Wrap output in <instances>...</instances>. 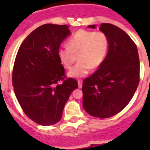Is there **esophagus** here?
<instances>
[{"instance_id":"1","label":"esophagus","mask_w":150,"mask_h":150,"mask_svg":"<svg viewBox=\"0 0 150 150\" xmlns=\"http://www.w3.org/2000/svg\"><path fill=\"white\" fill-rule=\"evenodd\" d=\"M78 85H79V88H82V79L78 80Z\"/></svg>"}]
</instances>
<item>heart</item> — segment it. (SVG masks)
I'll return each instance as SVG.
<instances>
[{
	"label": "heart",
	"instance_id": "1",
	"mask_svg": "<svg viewBox=\"0 0 150 150\" xmlns=\"http://www.w3.org/2000/svg\"><path fill=\"white\" fill-rule=\"evenodd\" d=\"M68 47L60 48L59 59L66 69H70L78 58L79 61L69 71L73 78L86 76L91 68L96 69L104 61L109 48V40L101 31L80 29L68 41Z\"/></svg>",
	"mask_w": 150,
	"mask_h": 150
}]
</instances>
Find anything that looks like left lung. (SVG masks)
Listing matches in <instances>:
<instances>
[{
    "mask_svg": "<svg viewBox=\"0 0 150 150\" xmlns=\"http://www.w3.org/2000/svg\"><path fill=\"white\" fill-rule=\"evenodd\" d=\"M99 29L108 37L109 49L101 66L83 81V107L92 116L107 118L121 112L134 96L139 83V57L136 44L119 27L102 23Z\"/></svg>",
    "mask_w": 150,
    "mask_h": 150,
    "instance_id": "obj_1",
    "label": "left lung"
}]
</instances>
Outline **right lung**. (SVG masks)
Listing matches in <instances>:
<instances>
[{
  "instance_id": "obj_1",
  "label": "right lung",
  "mask_w": 150,
  "mask_h": 150,
  "mask_svg": "<svg viewBox=\"0 0 150 150\" xmlns=\"http://www.w3.org/2000/svg\"><path fill=\"white\" fill-rule=\"evenodd\" d=\"M69 34L66 25H43L25 39L15 57V96L27 117L40 125H52L61 120L71 93L78 88L77 80L66 79L57 54Z\"/></svg>"
}]
</instances>
